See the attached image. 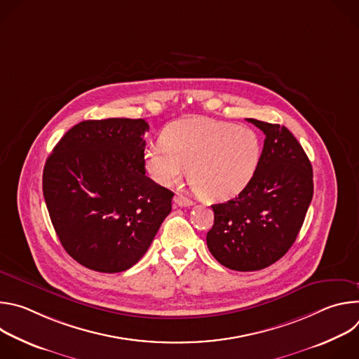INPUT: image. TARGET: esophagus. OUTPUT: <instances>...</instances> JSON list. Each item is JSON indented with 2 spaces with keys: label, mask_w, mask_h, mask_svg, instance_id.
I'll use <instances>...</instances> for the list:
<instances>
[{
  "label": "esophagus",
  "mask_w": 359,
  "mask_h": 359,
  "mask_svg": "<svg viewBox=\"0 0 359 359\" xmlns=\"http://www.w3.org/2000/svg\"><path fill=\"white\" fill-rule=\"evenodd\" d=\"M175 203L177 204V206H180V208H190V206H193V201L189 197L183 196V194H176L175 196Z\"/></svg>",
  "instance_id": "34e87169"
}]
</instances>
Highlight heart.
Here are the masks:
<instances>
[{
  "label": "heart",
  "mask_w": 359,
  "mask_h": 359,
  "mask_svg": "<svg viewBox=\"0 0 359 359\" xmlns=\"http://www.w3.org/2000/svg\"><path fill=\"white\" fill-rule=\"evenodd\" d=\"M161 142L143 150L147 175L162 186H172L190 168L198 194L210 201L238 196L262 159V142L252 129L213 119L173 122L162 132Z\"/></svg>",
  "instance_id": "1"
}]
</instances>
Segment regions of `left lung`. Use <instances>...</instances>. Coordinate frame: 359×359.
Returning a JSON list of instances; mask_svg holds the SVG:
<instances>
[{
	"mask_svg": "<svg viewBox=\"0 0 359 359\" xmlns=\"http://www.w3.org/2000/svg\"><path fill=\"white\" fill-rule=\"evenodd\" d=\"M266 135L251 183L226 203L213 204L215 224L208 247L224 267L263 270L290 250L314 193L313 168L304 149L285 128L247 119Z\"/></svg>",
	"mask_w": 359,
	"mask_h": 359,
	"instance_id": "left-lung-1",
	"label": "left lung"
}]
</instances>
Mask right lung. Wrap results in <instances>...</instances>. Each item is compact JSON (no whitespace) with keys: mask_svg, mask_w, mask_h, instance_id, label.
<instances>
[{"mask_svg":"<svg viewBox=\"0 0 359 359\" xmlns=\"http://www.w3.org/2000/svg\"><path fill=\"white\" fill-rule=\"evenodd\" d=\"M143 119L83 121L46 159L42 190L71 257L99 273L135 266L172 210L173 193L146 176Z\"/></svg>","mask_w":359,"mask_h":359,"instance_id":"obj_1","label":"right lung"}]
</instances>
